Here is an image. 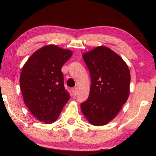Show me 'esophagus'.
Segmentation results:
<instances>
[{"label":"esophagus","mask_w":156,"mask_h":156,"mask_svg":"<svg viewBox=\"0 0 156 156\" xmlns=\"http://www.w3.org/2000/svg\"><path fill=\"white\" fill-rule=\"evenodd\" d=\"M72 93H73V96H76V95H77V93H78L77 87H74L72 88Z\"/></svg>","instance_id":"34e87169"}]
</instances>
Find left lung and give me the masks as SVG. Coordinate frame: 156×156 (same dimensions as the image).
<instances>
[{"label":"left lung","instance_id":"left-lung-1","mask_svg":"<svg viewBox=\"0 0 156 156\" xmlns=\"http://www.w3.org/2000/svg\"><path fill=\"white\" fill-rule=\"evenodd\" d=\"M83 58L91 84L81 110L93 125H105L117 115L128 99L130 72L122 58L106 47H96Z\"/></svg>","mask_w":156,"mask_h":156}]
</instances>
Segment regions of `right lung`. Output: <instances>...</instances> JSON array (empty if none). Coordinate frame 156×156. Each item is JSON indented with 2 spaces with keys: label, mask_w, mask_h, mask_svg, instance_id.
<instances>
[{
  "label": "right lung",
  "mask_w": 156,
  "mask_h": 156,
  "mask_svg": "<svg viewBox=\"0 0 156 156\" xmlns=\"http://www.w3.org/2000/svg\"><path fill=\"white\" fill-rule=\"evenodd\" d=\"M72 56L70 50L50 44L34 52L23 66L20 78L23 100L41 122L56 121L70 98L61 69Z\"/></svg>",
  "instance_id": "obj_1"
}]
</instances>
